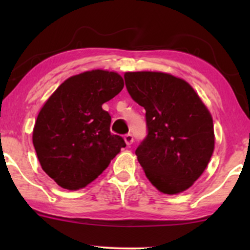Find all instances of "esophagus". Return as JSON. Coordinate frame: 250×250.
Segmentation results:
<instances>
[{
	"label": "esophagus",
	"mask_w": 250,
	"mask_h": 250,
	"mask_svg": "<svg viewBox=\"0 0 250 250\" xmlns=\"http://www.w3.org/2000/svg\"><path fill=\"white\" fill-rule=\"evenodd\" d=\"M125 143H127V146L133 145V142H134L133 135H131V134H127V135H125Z\"/></svg>",
	"instance_id": "34e87169"
}]
</instances>
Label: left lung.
<instances>
[{
    "instance_id": "1",
    "label": "left lung",
    "mask_w": 250,
    "mask_h": 250,
    "mask_svg": "<svg viewBox=\"0 0 250 250\" xmlns=\"http://www.w3.org/2000/svg\"><path fill=\"white\" fill-rule=\"evenodd\" d=\"M125 87L146 109L148 134L135 150L160 191H185L202 175L214 151L210 113L185 80L156 71L125 74Z\"/></svg>"
}]
</instances>
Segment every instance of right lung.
Listing matches in <instances>:
<instances>
[{"mask_svg": "<svg viewBox=\"0 0 250 250\" xmlns=\"http://www.w3.org/2000/svg\"><path fill=\"white\" fill-rule=\"evenodd\" d=\"M123 85L114 71H84L65 80L40 110L34 147L42 169L60 187L84 188L125 147L110 133L111 117L102 109Z\"/></svg>", "mask_w": 250, "mask_h": 250, "instance_id": "obj_1", "label": "right lung"}]
</instances>
